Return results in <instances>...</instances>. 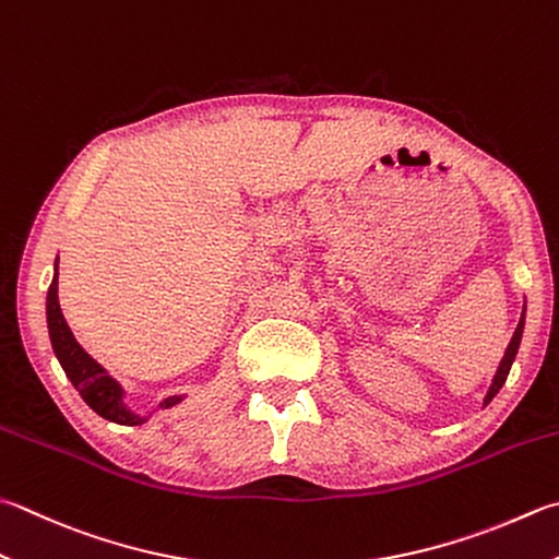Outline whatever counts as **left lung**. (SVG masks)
I'll list each match as a JSON object with an SVG mask.
<instances>
[{"label": "left lung", "instance_id": "left-lung-1", "mask_svg": "<svg viewBox=\"0 0 559 559\" xmlns=\"http://www.w3.org/2000/svg\"><path fill=\"white\" fill-rule=\"evenodd\" d=\"M523 311H525V309H523ZM521 335H523V313H521L519 325H515V331H513V335H511V343L507 345V353H503L501 362H499V367H497V374H493V379H491L489 392H487V396H484V404H489L491 399L499 394V389L503 386V382H507V377H509V372H511V365H513V360H515V353H519Z\"/></svg>", "mask_w": 559, "mask_h": 559}]
</instances>
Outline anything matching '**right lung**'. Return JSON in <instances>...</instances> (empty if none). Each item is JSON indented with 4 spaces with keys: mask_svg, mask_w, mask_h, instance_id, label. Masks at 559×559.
Returning a JSON list of instances; mask_svg holds the SVG:
<instances>
[{
    "mask_svg": "<svg viewBox=\"0 0 559 559\" xmlns=\"http://www.w3.org/2000/svg\"><path fill=\"white\" fill-rule=\"evenodd\" d=\"M46 313H48V333H50L52 350H56L62 370H66L72 386L78 389L80 396L87 402V406L92 411H97L102 418L114 420V424H121V426L143 424L145 420L143 416L131 414V411L123 406L121 384L116 382V379H111L97 360H92V357L82 350V345L75 341L70 325L66 323V316H62L60 304H58V265L48 289ZM177 402H180V396H170L165 399L160 408H167Z\"/></svg>",
    "mask_w": 559,
    "mask_h": 559,
    "instance_id": "right-lung-1",
    "label": "right lung"
}]
</instances>
